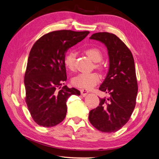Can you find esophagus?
Returning <instances> with one entry per match:
<instances>
[{
	"label": "esophagus",
	"instance_id": "1",
	"mask_svg": "<svg viewBox=\"0 0 159 159\" xmlns=\"http://www.w3.org/2000/svg\"><path fill=\"white\" fill-rule=\"evenodd\" d=\"M88 91L87 90V89H80V93L81 95H82L83 97H85L87 94H88Z\"/></svg>",
	"mask_w": 159,
	"mask_h": 159
}]
</instances>
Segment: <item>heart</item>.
<instances>
[{"instance_id":"obj_1","label":"heart","mask_w":159,"mask_h":159,"mask_svg":"<svg viewBox=\"0 0 159 159\" xmlns=\"http://www.w3.org/2000/svg\"><path fill=\"white\" fill-rule=\"evenodd\" d=\"M86 54L95 62H99L103 58V53L99 48L95 47L89 48L86 50ZM76 54L75 52H68L64 56V62L65 66L70 70H72L75 66ZM95 66L99 69H103V65L97 63ZM100 76L96 72L80 73L73 77L71 80L72 84L79 88L91 89L99 82Z\"/></svg>"}]
</instances>
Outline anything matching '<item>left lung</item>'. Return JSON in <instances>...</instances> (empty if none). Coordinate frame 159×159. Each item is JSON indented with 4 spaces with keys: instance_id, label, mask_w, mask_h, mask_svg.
<instances>
[{
    "instance_id": "1",
    "label": "left lung",
    "mask_w": 159,
    "mask_h": 159,
    "mask_svg": "<svg viewBox=\"0 0 159 159\" xmlns=\"http://www.w3.org/2000/svg\"><path fill=\"white\" fill-rule=\"evenodd\" d=\"M90 38L100 41L107 48L109 68L99 90L110 96L99 98V105L90 111L89 120L101 132H115L128 121L136 106L138 83L134 58L115 34L99 32Z\"/></svg>"
}]
</instances>
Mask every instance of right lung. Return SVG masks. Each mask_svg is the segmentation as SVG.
<instances>
[{"label": "right lung", "mask_w": 159, "mask_h": 159, "mask_svg": "<svg viewBox=\"0 0 159 159\" xmlns=\"http://www.w3.org/2000/svg\"><path fill=\"white\" fill-rule=\"evenodd\" d=\"M89 31H54L43 35L31 48L24 77L25 102L31 117L43 127L62 122L67 112L66 101L80 95L75 88L62 87L67 79L64 62L69 48L82 41Z\"/></svg>", "instance_id": "right-lung-1"}]
</instances>
